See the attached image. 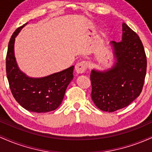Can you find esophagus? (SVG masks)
Returning a JSON list of instances; mask_svg holds the SVG:
<instances>
[{"mask_svg":"<svg viewBox=\"0 0 152 152\" xmlns=\"http://www.w3.org/2000/svg\"><path fill=\"white\" fill-rule=\"evenodd\" d=\"M87 68H88V63L85 61H83L78 62V64H76L75 69H76L77 74H83L86 71Z\"/></svg>","mask_w":152,"mask_h":152,"instance_id":"obj_1","label":"esophagus"}]
</instances>
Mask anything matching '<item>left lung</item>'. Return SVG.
<instances>
[{
  "label": "left lung",
  "mask_w": 152,
  "mask_h": 152,
  "mask_svg": "<svg viewBox=\"0 0 152 152\" xmlns=\"http://www.w3.org/2000/svg\"><path fill=\"white\" fill-rule=\"evenodd\" d=\"M121 41H111L115 61L107 70L91 73V98L104 111L114 112L129 106L140 95L146 72V57L139 36L122 23Z\"/></svg>",
  "instance_id": "obj_1"
}]
</instances>
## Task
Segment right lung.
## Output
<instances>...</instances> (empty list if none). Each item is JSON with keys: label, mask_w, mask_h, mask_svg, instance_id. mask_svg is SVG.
<instances>
[{"label": "right lung", "mask_w": 152, "mask_h": 152, "mask_svg": "<svg viewBox=\"0 0 152 152\" xmlns=\"http://www.w3.org/2000/svg\"><path fill=\"white\" fill-rule=\"evenodd\" d=\"M27 23L18 28L10 39L6 56L7 78L13 97L23 108L34 113L49 112L61 104L66 88L74 78V66L41 78L29 77L20 71L15 57V40Z\"/></svg>", "instance_id": "right-lung-1"}]
</instances>
